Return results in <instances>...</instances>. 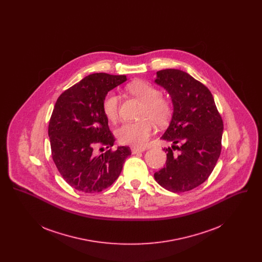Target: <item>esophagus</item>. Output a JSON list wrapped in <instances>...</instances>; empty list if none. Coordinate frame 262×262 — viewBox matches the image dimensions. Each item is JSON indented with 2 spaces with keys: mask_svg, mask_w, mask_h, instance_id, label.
Returning a JSON list of instances; mask_svg holds the SVG:
<instances>
[{
  "mask_svg": "<svg viewBox=\"0 0 262 262\" xmlns=\"http://www.w3.org/2000/svg\"><path fill=\"white\" fill-rule=\"evenodd\" d=\"M143 151H145V148H138V147H134V148H132V152H133V154L141 153V152H143Z\"/></svg>",
  "mask_w": 262,
  "mask_h": 262,
  "instance_id": "obj_1",
  "label": "esophagus"
}]
</instances>
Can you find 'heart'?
<instances>
[{"mask_svg":"<svg viewBox=\"0 0 262 262\" xmlns=\"http://www.w3.org/2000/svg\"><path fill=\"white\" fill-rule=\"evenodd\" d=\"M127 92L143 103L139 122H126L116 130L118 140L125 145L142 147L151 137L154 124L166 125L172 116L173 107L170 100L162 97L160 90L144 80H137L126 86ZM120 97L115 91H109L102 100V111L105 117L115 122L119 115Z\"/></svg>","mask_w":262,"mask_h":262,"instance_id":"obj_1","label":"heart"}]
</instances>
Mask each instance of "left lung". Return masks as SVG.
<instances>
[{
  "mask_svg": "<svg viewBox=\"0 0 262 262\" xmlns=\"http://www.w3.org/2000/svg\"><path fill=\"white\" fill-rule=\"evenodd\" d=\"M154 82L166 89L174 108L161 137L172 146L164 148L166 166L154 178L172 192L188 191L208 179L218 161L223 121L209 89L187 73L162 70L156 73Z\"/></svg>",
  "mask_w": 262,
  "mask_h": 262,
  "instance_id": "left-lung-1",
  "label": "left lung"
}]
</instances>
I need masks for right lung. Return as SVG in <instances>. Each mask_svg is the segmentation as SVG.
Wrapping results in <instances>:
<instances>
[{
    "label": "right lung",
    "mask_w": 262,
    "mask_h": 262,
    "mask_svg": "<svg viewBox=\"0 0 262 262\" xmlns=\"http://www.w3.org/2000/svg\"><path fill=\"white\" fill-rule=\"evenodd\" d=\"M126 79L104 73L88 75L62 92L55 104L48 128L52 157L63 180L79 191L93 193L110 187L132 154L129 147L119 146L93 155L95 145H114L102 100Z\"/></svg>",
    "instance_id": "add662e5"
}]
</instances>
